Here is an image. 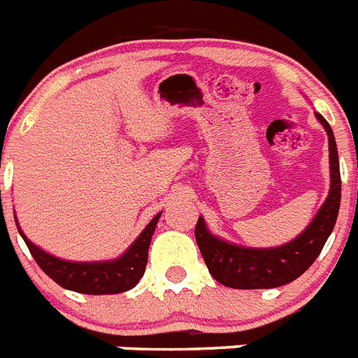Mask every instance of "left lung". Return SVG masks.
Returning <instances> with one entry per match:
<instances>
[{"mask_svg":"<svg viewBox=\"0 0 358 358\" xmlns=\"http://www.w3.org/2000/svg\"><path fill=\"white\" fill-rule=\"evenodd\" d=\"M329 142V194L311 224L295 240L278 248H244L211 235L200 216L194 227L196 244L215 280L235 289H271L299 278L322 251L341 207V167L335 136L322 114L315 113Z\"/></svg>","mask_w":358,"mask_h":358,"instance_id":"1","label":"left lung"}]
</instances>
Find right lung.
Here are the masks:
<instances>
[{
  "label": "right lung",
  "mask_w": 358,
  "mask_h": 358,
  "mask_svg": "<svg viewBox=\"0 0 358 358\" xmlns=\"http://www.w3.org/2000/svg\"><path fill=\"white\" fill-rule=\"evenodd\" d=\"M160 215L162 213H158L147 224L145 229L140 233V236L134 240L133 245L122 257L114 258V260H105V262H69V260H62V258L52 257L47 251L32 244L31 240L23 235L20 225H17V231H20L21 238L25 240L27 248L31 251L36 264L56 284H59L65 289L85 293V295H114V293L133 289L143 276L147 266V251H149V244H151L156 224L160 220Z\"/></svg>",
  "instance_id": "obj_1"
}]
</instances>
